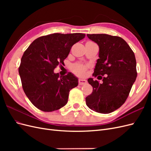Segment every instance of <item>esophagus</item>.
I'll list each match as a JSON object with an SVG mask.
<instances>
[{
  "instance_id": "esophagus-1",
  "label": "esophagus",
  "mask_w": 151,
  "mask_h": 151,
  "mask_svg": "<svg viewBox=\"0 0 151 151\" xmlns=\"http://www.w3.org/2000/svg\"><path fill=\"white\" fill-rule=\"evenodd\" d=\"M86 83H87V81L86 80L82 79H79V85H83V84H85Z\"/></svg>"
}]
</instances>
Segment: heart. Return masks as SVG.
Wrapping results in <instances>:
<instances>
[{
    "mask_svg": "<svg viewBox=\"0 0 151 151\" xmlns=\"http://www.w3.org/2000/svg\"><path fill=\"white\" fill-rule=\"evenodd\" d=\"M88 69V67L80 63H76L71 66V70L74 74L78 76H83Z\"/></svg>",
    "mask_w": 151,
    "mask_h": 151,
    "instance_id": "b5f03b06",
    "label": "heart"
}]
</instances>
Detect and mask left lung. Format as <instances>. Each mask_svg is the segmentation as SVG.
Masks as SVG:
<instances>
[{
	"mask_svg": "<svg viewBox=\"0 0 151 151\" xmlns=\"http://www.w3.org/2000/svg\"><path fill=\"white\" fill-rule=\"evenodd\" d=\"M87 36L99 46V58L93 76L98 75V79H103V83L88 79L93 89L86 98V104L96 112L111 113L125 102L135 81L137 73L135 55L129 45L119 36L106 34Z\"/></svg>",
	"mask_w": 151,
	"mask_h": 151,
	"instance_id": "1",
	"label": "left lung"
}]
</instances>
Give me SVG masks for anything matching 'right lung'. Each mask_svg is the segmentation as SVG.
I'll use <instances>...</instances> for the list:
<instances>
[{"label": "right lung", "instance_id": "right-lung-1", "mask_svg": "<svg viewBox=\"0 0 151 151\" xmlns=\"http://www.w3.org/2000/svg\"><path fill=\"white\" fill-rule=\"evenodd\" d=\"M85 34L53 33L36 39L24 52L19 67L22 89L35 107L45 112L67 104L69 91L78 85L72 73L60 76L53 70Z\"/></svg>", "mask_w": 151, "mask_h": 151}]
</instances>
